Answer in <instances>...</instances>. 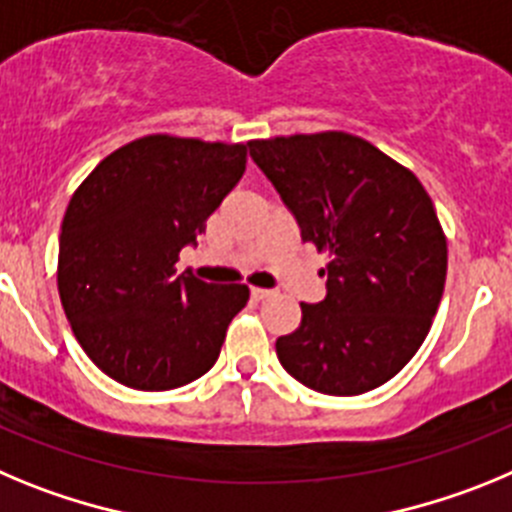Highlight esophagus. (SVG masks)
Instances as JSON below:
<instances>
[{
  "label": "esophagus",
  "mask_w": 512,
  "mask_h": 512,
  "mask_svg": "<svg viewBox=\"0 0 512 512\" xmlns=\"http://www.w3.org/2000/svg\"><path fill=\"white\" fill-rule=\"evenodd\" d=\"M250 293H252V298H255V301H262V298L273 296V290H267V288H252Z\"/></svg>",
  "instance_id": "esophagus-1"
}]
</instances>
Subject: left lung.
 <instances>
[{"instance_id": "8db88e82", "label": "left lung", "mask_w": 512, "mask_h": 512, "mask_svg": "<svg viewBox=\"0 0 512 512\" xmlns=\"http://www.w3.org/2000/svg\"><path fill=\"white\" fill-rule=\"evenodd\" d=\"M303 242L329 252L326 296L275 342L280 365L324 395H359L398 375L431 329L446 239L426 188L375 145L347 135L247 142Z\"/></svg>"}]
</instances>
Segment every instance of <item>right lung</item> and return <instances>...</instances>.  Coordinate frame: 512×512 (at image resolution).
<instances>
[{
    "label": "right lung",
    "instance_id": "obj_1",
    "mask_svg": "<svg viewBox=\"0 0 512 512\" xmlns=\"http://www.w3.org/2000/svg\"><path fill=\"white\" fill-rule=\"evenodd\" d=\"M245 163L247 145L150 135L114 150L73 193L58 293L104 375L135 390H173L214 367L250 288L176 275V262L199 245Z\"/></svg>",
    "mask_w": 512,
    "mask_h": 512
}]
</instances>
